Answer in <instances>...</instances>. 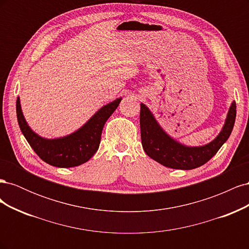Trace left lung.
Instances as JSON below:
<instances>
[{
  "instance_id": "1",
  "label": "left lung",
  "mask_w": 249,
  "mask_h": 249,
  "mask_svg": "<svg viewBox=\"0 0 249 249\" xmlns=\"http://www.w3.org/2000/svg\"><path fill=\"white\" fill-rule=\"evenodd\" d=\"M236 119V103L231 102L221 131L207 144L189 146L172 138L157 122L146 105L140 104V131L145 154L163 166L190 170L213 158L230 137Z\"/></svg>"
}]
</instances>
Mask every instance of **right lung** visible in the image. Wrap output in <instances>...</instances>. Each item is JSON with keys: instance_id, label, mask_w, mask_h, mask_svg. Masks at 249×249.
<instances>
[{"instance_id": "obj_1", "label": "right lung", "mask_w": 249, "mask_h": 249, "mask_svg": "<svg viewBox=\"0 0 249 249\" xmlns=\"http://www.w3.org/2000/svg\"><path fill=\"white\" fill-rule=\"evenodd\" d=\"M123 97L104 105L77 131L59 138H43L35 133L22 113L19 96L17 100V116L20 131L42 161L60 168L84 164L99 149L103 127L116 110Z\"/></svg>"}]
</instances>
